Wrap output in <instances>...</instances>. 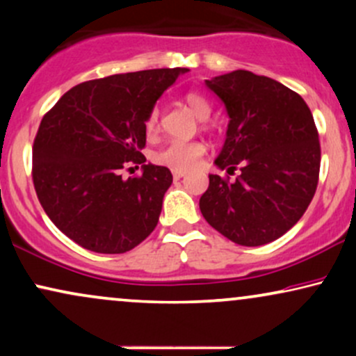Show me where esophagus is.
Segmentation results:
<instances>
[{
  "instance_id": "1",
  "label": "esophagus",
  "mask_w": 356,
  "mask_h": 356,
  "mask_svg": "<svg viewBox=\"0 0 356 356\" xmlns=\"http://www.w3.org/2000/svg\"><path fill=\"white\" fill-rule=\"evenodd\" d=\"M186 174H187L186 170H172V177L175 179V181H179V179H182Z\"/></svg>"
}]
</instances>
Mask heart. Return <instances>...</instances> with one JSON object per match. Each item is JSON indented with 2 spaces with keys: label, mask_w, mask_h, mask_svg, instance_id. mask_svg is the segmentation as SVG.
<instances>
[{
  "label": "heart",
  "mask_w": 356,
  "mask_h": 356,
  "mask_svg": "<svg viewBox=\"0 0 356 356\" xmlns=\"http://www.w3.org/2000/svg\"><path fill=\"white\" fill-rule=\"evenodd\" d=\"M184 102L199 118L211 115V104L201 93L187 92ZM144 130L147 137H154L159 132V112L157 108L149 110L144 118ZM206 154V145L199 140H172L154 154V162L159 165L169 167L172 170H189L201 161Z\"/></svg>",
  "instance_id": "heart-1"
}]
</instances>
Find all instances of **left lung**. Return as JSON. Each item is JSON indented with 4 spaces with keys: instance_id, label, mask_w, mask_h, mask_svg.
<instances>
[{
    "instance_id": "left-lung-1",
    "label": "left lung",
    "mask_w": 356,
    "mask_h": 356,
    "mask_svg": "<svg viewBox=\"0 0 356 356\" xmlns=\"http://www.w3.org/2000/svg\"><path fill=\"white\" fill-rule=\"evenodd\" d=\"M229 115L216 165L241 174L209 175L204 219L241 246H263L291 229L308 209L320 177L321 149L312 110L280 81L248 70L206 80Z\"/></svg>"
}]
</instances>
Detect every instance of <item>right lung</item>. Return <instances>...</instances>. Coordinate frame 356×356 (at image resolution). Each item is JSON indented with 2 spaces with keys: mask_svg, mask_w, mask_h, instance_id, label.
<instances>
[{
  "mask_svg": "<svg viewBox=\"0 0 356 356\" xmlns=\"http://www.w3.org/2000/svg\"><path fill=\"white\" fill-rule=\"evenodd\" d=\"M187 68H155L88 80L44 113L33 142V186L58 229L81 248L120 254L155 229L172 184L167 167L144 164V118ZM130 170V169H129Z\"/></svg>",
  "mask_w": 356,
  "mask_h": 356,
  "instance_id": "right-lung-1",
  "label": "right lung"
}]
</instances>
